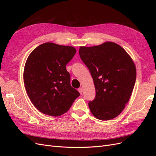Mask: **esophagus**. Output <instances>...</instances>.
Here are the masks:
<instances>
[{
  "mask_svg": "<svg viewBox=\"0 0 156 156\" xmlns=\"http://www.w3.org/2000/svg\"><path fill=\"white\" fill-rule=\"evenodd\" d=\"M78 91L79 92V93L81 94H83V88H79V89H78Z\"/></svg>",
  "mask_w": 156,
  "mask_h": 156,
  "instance_id": "1",
  "label": "esophagus"
}]
</instances>
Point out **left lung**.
Here are the masks:
<instances>
[{"label": "left lung", "mask_w": 156, "mask_h": 156, "mask_svg": "<svg viewBox=\"0 0 156 156\" xmlns=\"http://www.w3.org/2000/svg\"><path fill=\"white\" fill-rule=\"evenodd\" d=\"M79 53L95 86L96 97L88 102L92 115L101 120L115 119L123 111L135 86L133 60L122 47L110 41L81 47Z\"/></svg>", "instance_id": "left-lung-1"}]
</instances>
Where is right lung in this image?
Instances as JSON below:
<instances>
[{
  "instance_id": "obj_1",
  "label": "right lung",
  "mask_w": 156,
  "mask_h": 156,
  "mask_svg": "<svg viewBox=\"0 0 156 156\" xmlns=\"http://www.w3.org/2000/svg\"><path fill=\"white\" fill-rule=\"evenodd\" d=\"M73 47L45 43L28 57L23 80L30 101L37 109L52 116L68 111L80 93L70 84L66 66L73 58Z\"/></svg>"
}]
</instances>
